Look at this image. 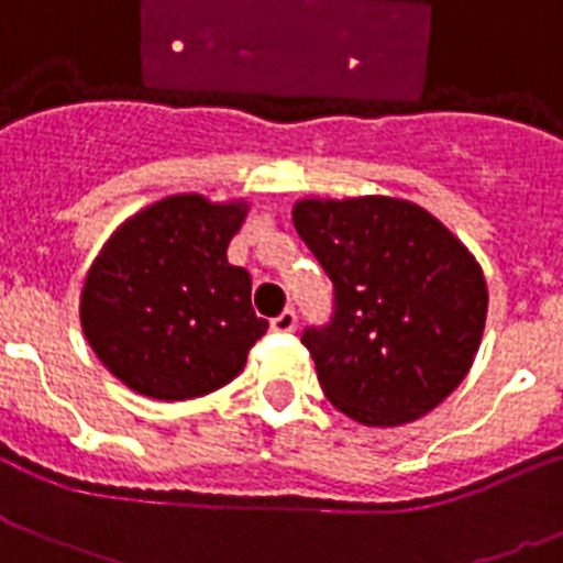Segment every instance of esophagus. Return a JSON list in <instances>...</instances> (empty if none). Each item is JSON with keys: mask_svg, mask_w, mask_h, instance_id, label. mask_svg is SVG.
<instances>
[{"mask_svg": "<svg viewBox=\"0 0 563 563\" xmlns=\"http://www.w3.org/2000/svg\"><path fill=\"white\" fill-rule=\"evenodd\" d=\"M297 325V314L291 309L280 311L277 318H272V332H291Z\"/></svg>", "mask_w": 563, "mask_h": 563, "instance_id": "34e87169", "label": "esophagus"}]
</instances>
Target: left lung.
Listing matches in <instances>:
<instances>
[{
  "label": "left lung",
  "mask_w": 563,
  "mask_h": 563,
  "mask_svg": "<svg viewBox=\"0 0 563 563\" xmlns=\"http://www.w3.org/2000/svg\"><path fill=\"white\" fill-rule=\"evenodd\" d=\"M297 234L332 280V318L306 325L329 404L366 427L432 412L470 372L486 280L429 211L391 197L300 200Z\"/></svg>",
  "instance_id": "8db88e82"
}]
</instances>
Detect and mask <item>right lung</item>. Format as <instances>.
Returning <instances> with one entry per match:
<instances>
[{
    "label": "right lung",
    "mask_w": 563,
    "mask_h": 563,
    "mask_svg": "<svg viewBox=\"0 0 563 563\" xmlns=\"http://www.w3.org/2000/svg\"><path fill=\"white\" fill-rule=\"evenodd\" d=\"M243 202L200 194L154 202L113 231L85 277L82 332L129 389L157 400L209 395L238 377L268 329L252 277L225 260Z\"/></svg>",
    "instance_id": "add662e5"
}]
</instances>
